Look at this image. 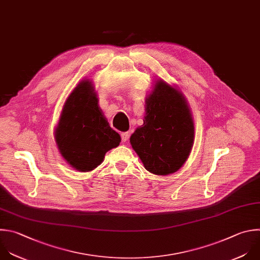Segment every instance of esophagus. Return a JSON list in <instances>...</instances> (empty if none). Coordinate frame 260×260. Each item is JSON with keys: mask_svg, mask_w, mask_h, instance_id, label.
I'll return each instance as SVG.
<instances>
[{"mask_svg": "<svg viewBox=\"0 0 260 260\" xmlns=\"http://www.w3.org/2000/svg\"><path fill=\"white\" fill-rule=\"evenodd\" d=\"M128 138H129V134L128 133H122L121 134V140L123 143L127 142L128 141Z\"/></svg>", "mask_w": 260, "mask_h": 260, "instance_id": "1", "label": "esophagus"}]
</instances>
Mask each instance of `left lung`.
<instances>
[{
	"mask_svg": "<svg viewBox=\"0 0 260 260\" xmlns=\"http://www.w3.org/2000/svg\"><path fill=\"white\" fill-rule=\"evenodd\" d=\"M145 102L144 123L131 136V145L151 174L171 175L185 164L193 148L191 108L182 91L160 78Z\"/></svg>",
	"mask_w": 260,
	"mask_h": 260,
	"instance_id": "obj_1",
	"label": "left lung"
}]
</instances>
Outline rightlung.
<instances>
[{
  "label": "right lung",
  "instance_id": "obj_1",
  "mask_svg": "<svg viewBox=\"0 0 260 260\" xmlns=\"http://www.w3.org/2000/svg\"><path fill=\"white\" fill-rule=\"evenodd\" d=\"M92 80L82 79L66 99L55 128V141L64 160L86 172L100 165L121 139L99 107Z\"/></svg>",
  "mask_w": 260,
  "mask_h": 260
}]
</instances>
